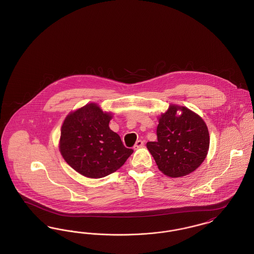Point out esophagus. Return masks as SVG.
Returning <instances> with one entry per match:
<instances>
[{"instance_id": "esophagus-1", "label": "esophagus", "mask_w": 254, "mask_h": 254, "mask_svg": "<svg viewBox=\"0 0 254 254\" xmlns=\"http://www.w3.org/2000/svg\"><path fill=\"white\" fill-rule=\"evenodd\" d=\"M144 146V142L142 140H137L135 145H134V149H137V148H140V147H143Z\"/></svg>"}]
</instances>
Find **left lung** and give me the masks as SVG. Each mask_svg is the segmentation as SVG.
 I'll list each match as a JSON object with an SVG mask.
<instances>
[{"instance_id":"left-lung-1","label":"left lung","mask_w":254,"mask_h":254,"mask_svg":"<svg viewBox=\"0 0 254 254\" xmlns=\"http://www.w3.org/2000/svg\"><path fill=\"white\" fill-rule=\"evenodd\" d=\"M158 121L157 141L146 143L158 169L171 178L193 172L204 162L209 148L205 121L192 110L173 104Z\"/></svg>"}]
</instances>
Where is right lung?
<instances>
[{
    "label": "right lung",
    "mask_w": 254,
    "mask_h": 254,
    "mask_svg": "<svg viewBox=\"0 0 254 254\" xmlns=\"http://www.w3.org/2000/svg\"><path fill=\"white\" fill-rule=\"evenodd\" d=\"M112 113L96 103L71 111L61 127L59 149L64 161L81 175L98 179L120 169L133 150L109 128Z\"/></svg>",
    "instance_id": "1"
}]
</instances>
